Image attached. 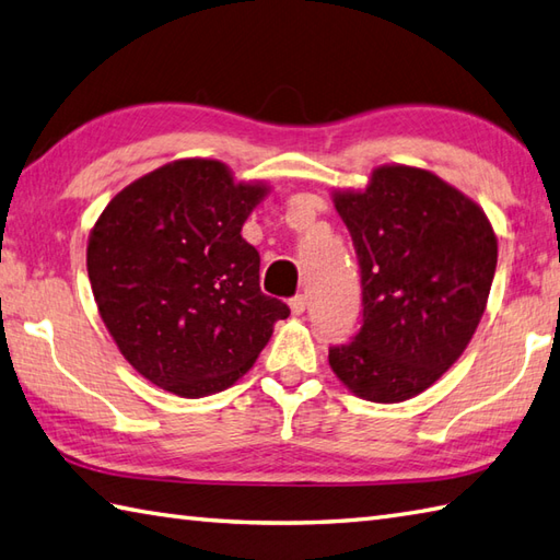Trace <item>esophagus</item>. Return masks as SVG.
I'll return each mask as SVG.
<instances>
[{"mask_svg":"<svg viewBox=\"0 0 560 560\" xmlns=\"http://www.w3.org/2000/svg\"><path fill=\"white\" fill-rule=\"evenodd\" d=\"M291 313L293 315H303L305 313V305H307V295L305 293H301V295H295V299H291Z\"/></svg>","mask_w":560,"mask_h":560,"instance_id":"obj_1","label":"esophagus"}]
</instances>
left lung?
Masks as SVG:
<instances>
[{
  "instance_id": "1",
  "label": "left lung",
  "mask_w": 560,
  "mask_h": 560,
  "mask_svg": "<svg viewBox=\"0 0 560 560\" xmlns=\"http://www.w3.org/2000/svg\"><path fill=\"white\" fill-rule=\"evenodd\" d=\"M361 265L363 327L329 349L351 395L407 401L450 371L489 303L498 237L477 201L416 165L331 192Z\"/></svg>"
}]
</instances>
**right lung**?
<instances>
[{
	"instance_id": "add662e5",
	"label": "right lung",
	"mask_w": 560,
	"mask_h": 560,
	"mask_svg": "<svg viewBox=\"0 0 560 560\" xmlns=\"http://www.w3.org/2000/svg\"><path fill=\"white\" fill-rule=\"evenodd\" d=\"M269 183L213 159H177L120 189L93 223L86 269L117 349L149 383L197 399L235 385L287 303L259 291L241 235Z\"/></svg>"
}]
</instances>
